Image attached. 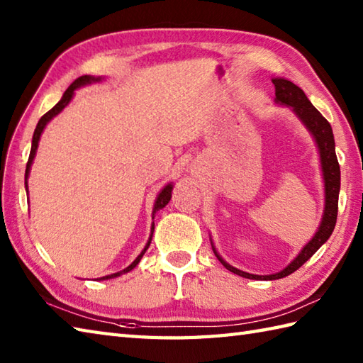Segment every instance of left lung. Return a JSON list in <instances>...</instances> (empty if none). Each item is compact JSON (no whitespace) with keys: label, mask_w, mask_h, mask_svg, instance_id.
Masks as SVG:
<instances>
[{"label":"left lung","mask_w":363,"mask_h":363,"mask_svg":"<svg viewBox=\"0 0 363 363\" xmlns=\"http://www.w3.org/2000/svg\"><path fill=\"white\" fill-rule=\"evenodd\" d=\"M274 84V101L279 106L290 107L293 113L301 120V123L309 130L311 135L313 137L315 145L318 148L320 154V164H321V173H323V182H325V211H323V217L320 221V226L317 233L313 234L309 242L304 245V248L299 251L298 256L293 259L290 264L284 269L273 274H251L242 272L233 265H229L228 262L223 259L218 251L215 250L213 242L212 250L217 259L221 262L223 267H226L230 273L238 274L246 279H256V281H274L281 279L291 274L293 272L304 265L315 252L320 250L321 245L328 242V238L333 234L337 221V211H338V194H340V167H338V160L335 156V140L333 134V128L328 123V120L315 109L313 104L307 99L306 94L298 86H295L291 81L285 78H273Z\"/></svg>","instance_id":"8db88e82"}]
</instances>
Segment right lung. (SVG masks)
I'll return each instance as SVG.
<instances>
[{"instance_id": "1", "label": "right lung", "mask_w": 363, "mask_h": 363, "mask_svg": "<svg viewBox=\"0 0 363 363\" xmlns=\"http://www.w3.org/2000/svg\"><path fill=\"white\" fill-rule=\"evenodd\" d=\"M101 79H103L101 76H96V78H95V76H90V74L81 76V78L76 79V81L72 84V86L64 91V95H62V98H60V101H59L56 106H54L51 111L46 112L40 120H38L37 126H35V130H34V135H33V145H30L29 159H28V164H26V173H25V187H26V191H28V177H29V172H30V165H33V162H34L35 152H37V148H38V142H40V137H42V133H43V129L46 128V125H48V123H50L54 117H56V115H59L60 112H62V111L65 109V107H67L68 104H70V101H72L73 96H74V90H78L79 87H84V86H89V84H91V82H99ZM172 190H173V182L167 184V186L160 190V194L157 195L156 203H154V207H152V218H154V215H156V212L160 211V209H164V207L168 204L169 199H172ZM152 233H154V221H152V225H151V235H150V238H148V242H146L145 248L142 250L140 254H138L137 259L133 262V264H130L129 267H126L125 269H121V272H118V273H113V274H109V276L99 277V281H101V279H112V277H118V276H121V274L129 273L130 269H134V268L138 265V262L142 260V257H143V254L146 252V250L150 248V243H151V238H152Z\"/></svg>"}]
</instances>
